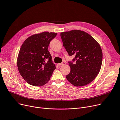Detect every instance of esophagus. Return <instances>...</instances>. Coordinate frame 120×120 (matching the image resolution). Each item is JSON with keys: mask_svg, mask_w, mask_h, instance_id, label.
Returning a JSON list of instances; mask_svg holds the SVG:
<instances>
[{"mask_svg": "<svg viewBox=\"0 0 120 120\" xmlns=\"http://www.w3.org/2000/svg\"><path fill=\"white\" fill-rule=\"evenodd\" d=\"M66 64V62L65 61H62L61 63H58V65L59 66H61V65H65Z\"/></svg>", "mask_w": 120, "mask_h": 120, "instance_id": "obj_1", "label": "esophagus"}]
</instances>
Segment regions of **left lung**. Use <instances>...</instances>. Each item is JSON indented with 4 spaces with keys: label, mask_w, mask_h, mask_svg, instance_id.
Listing matches in <instances>:
<instances>
[{
    "label": "left lung",
    "mask_w": 120,
    "mask_h": 120,
    "mask_svg": "<svg viewBox=\"0 0 120 120\" xmlns=\"http://www.w3.org/2000/svg\"><path fill=\"white\" fill-rule=\"evenodd\" d=\"M60 36L69 56H75L72 61L68 62L71 71L67 79L75 86L89 84L97 76L102 65V52L99 44L83 31L64 32Z\"/></svg>",
    "instance_id": "left-lung-1"
}]
</instances>
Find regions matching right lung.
Here are the masks:
<instances>
[{
	"mask_svg": "<svg viewBox=\"0 0 120 120\" xmlns=\"http://www.w3.org/2000/svg\"><path fill=\"white\" fill-rule=\"evenodd\" d=\"M57 33L44 32L27 38L20 48L17 58L18 70L27 82L42 86L49 81L56 66L48 47Z\"/></svg>",
	"mask_w": 120,
	"mask_h": 120,
	"instance_id": "1",
	"label": "right lung"
}]
</instances>
